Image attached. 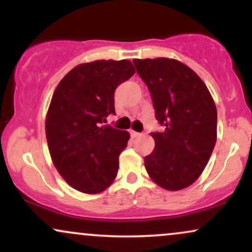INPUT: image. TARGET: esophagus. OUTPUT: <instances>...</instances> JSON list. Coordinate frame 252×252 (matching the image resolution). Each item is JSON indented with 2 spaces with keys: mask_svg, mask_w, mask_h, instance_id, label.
<instances>
[{
  "mask_svg": "<svg viewBox=\"0 0 252 252\" xmlns=\"http://www.w3.org/2000/svg\"><path fill=\"white\" fill-rule=\"evenodd\" d=\"M130 135H131V137L132 138H136V137H140L141 135V132H137V131H134V130H130Z\"/></svg>",
  "mask_w": 252,
  "mask_h": 252,
  "instance_id": "esophagus-1",
  "label": "esophagus"
}]
</instances>
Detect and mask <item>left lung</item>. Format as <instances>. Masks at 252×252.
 Instances as JSON below:
<instances>
[{
  "mask_svg": "<svg viewBox=\"0 0 252 252\" xmlns=\"http://www.w3.org/2000/svg\"><path fill=\"white\" fill-rule=\"evenodd\" d=\"M148 88L155 117L163 126L144 166L153 181L168 190L192 185L206 167L217 141V109L194 71L168 58L134 59Z\"/></svg>",
  "mask_w": 252,
  "mask_h": 252,
  "instance_id": "obj_1",
  "label": "left lung"
}]
</instances>
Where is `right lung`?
I'll use <instances>...</instances> for the list:
<instances>
[{"label":"right lung","mask_w":252,"mask_h":252,"mask_svg":"<svg viewBox=\"0 0 252 252\" xmlns=\"http://www.w3.org/2000/svg\"><path fill=\"white\" fill-rule=\"evenodd\" d=\"M135 73L129 60L78 65L58 84L46 117L52 161L71 187L88 194L108 189L129 132L103 126L115 112V90Z\"/></svg>","instance_id":"obj_1"}]
</instances>
